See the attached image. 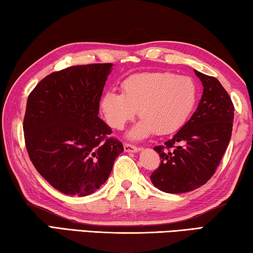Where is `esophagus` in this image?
Listing matches in <instances>:
<instances>
[{
	"label": "esophagus",
	"mask_w": 253,
	"mask_h": 253,
	"mask_svg": "<svg viewBox=\"0 0 253 253\" xmlns=\"http://www.w3.org/2000/svg\"><path fill=\"white\" fill-rule=\"evenodd\" d=\"M124 151L126 152H134V154H136V152L140 151V148L135 147V146H132V144H129V143H124Z\"/></svg>",
	"instance_id": "obj_1"
}]
</instances>
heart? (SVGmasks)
<instances>
[{
  "instance_id": "1",
  "label": "heart",
  "mask_w": 253,
  "mask_h": 253,
  "mask_svg": "<svg viewBox=\"0 0 253 253\" xmlns=\"http://www.w3.org/2000/svg\"><path fill=\"white\" fill-rule=\"evenodd\" d=\"M122 94L107 90L101 99L106 122L122 129L139 110L140 121L127 132L131 140L180 129L196 105L198 90L192 78L169 72L136 73L123 81Z\"/></svg>"
}]
</instances>
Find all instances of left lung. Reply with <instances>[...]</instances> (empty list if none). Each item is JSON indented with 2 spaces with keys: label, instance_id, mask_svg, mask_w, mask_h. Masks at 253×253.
Returning a JSON list of instances; mask_svg holds the SVG:
<instances>
[{
  "label": "left lung",
  "instance_id": "8db88e82",
  "mask_svg": "<svg viewBox=\"0 0 253 253\" xmlns=\"http://www.w3.org/2000/svg\"><path fill=\"white\" fill-rule=\"evenodd\" d=\"M194 72L203 85L196 111L165 146L154 148L161 163L150 179L165 193H187L208 183L231 139L234 119L231 97L216 78Z\"/></svg>",
  "mask_w": 253,
  "mask_h": 253
}]
</instances>
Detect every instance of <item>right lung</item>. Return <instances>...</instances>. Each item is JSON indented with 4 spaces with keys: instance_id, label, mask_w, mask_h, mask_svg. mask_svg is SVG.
I'll return each mask as SVG.
<instances>
[{
    "instance_id": "add662e5",
    "label": "right lung",
    "mask_w": 253,
    "mask_h": 253,
    "mask_svg": "<svg viewBox=\"0 0 253 253\" xmlns=\"http://www.w3.org/2000/svg\"><path fill=\"white\" fill-rule=\"evenodd\" d=\"M112 68L113 64H92L52 73L28 97L23 131L29 157L40 175L66 195L96 192L123 151L98 117Z\"/></svg>"
}]
</instances>
